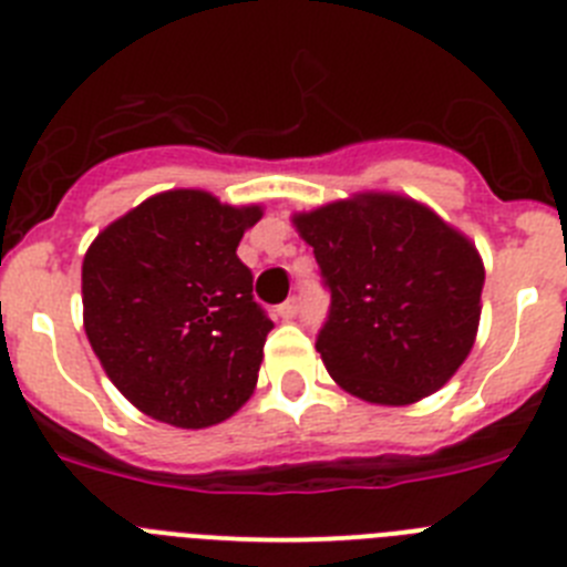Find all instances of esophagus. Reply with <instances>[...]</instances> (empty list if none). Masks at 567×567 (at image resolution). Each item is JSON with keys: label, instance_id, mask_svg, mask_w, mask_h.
Instances as JSON below:
<instances>
[{"label": "esophagus", "instance_id": "34e87169", "mask_svg": "<svg viewBox=\"0 0 567 567\" xmlns=\"http://www.w3.org/2000/svg\"><path fill=\"white\" fill-rule=\"evenodd\" d=\"M298 312H300V300L298 298H289L287 303H280L278 307V315L284 320H292V318H298Z\"/></svg>", "mask_w": 567, "mask_h": 567}]
</instances>
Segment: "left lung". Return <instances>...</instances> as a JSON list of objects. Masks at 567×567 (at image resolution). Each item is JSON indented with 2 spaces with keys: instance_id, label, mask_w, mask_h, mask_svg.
Returning a JSON list of instances; mask_svg holds the SVG:
<instances>
[{
  "instance_id": "obj_1",
  "label": "left lung",
  "mask_w": 567,
  "mask_h": 567,
  "mask_svg": "<svg viewBox=\"0 0 567 567\" xmlns=\"http://www.w3.org/2000/svg\"><path fill=\"white\" fill-rule=\"evenodd\" d=\"M332 289L318 352L343 392L412 405L474 349L485 267L474 240L412 195L365 189L292 213Z\"/></svg>"
}]
</instances>
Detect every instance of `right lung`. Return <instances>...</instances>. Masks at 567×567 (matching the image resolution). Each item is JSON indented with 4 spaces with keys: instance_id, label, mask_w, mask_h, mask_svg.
Masks as SVG:
<instances>
[{
    "instance_id": "right-lung-1",
    "label": "right lung",
    "mask_w": 567,
    "mask_h": 567,
    "mask_svg": "<svg viewBox=\"0 0 567 567\" xmlns=\"http://www.w3.org/2000/svg\"><path fill=\"white\" fill-rule=\"evenodd\" d=\"M260 215V204L235 207L207 189H164L84 252V332L147 417L207 429L252 398L272 320L235 249Z\"/></svg>"
}]
</instances>
